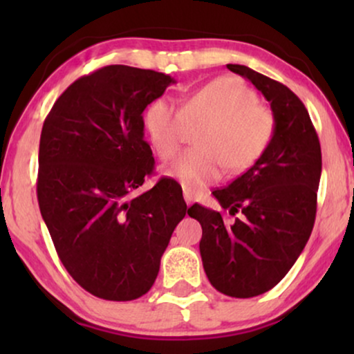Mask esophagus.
I'll use <instances>...</instances> for the list:
<instances>
[{
    "label": "esophagus",
    "mask_w": 354,
    "mask_h": 354,
    "mask_svg": "<svg viewBox=\"0 0 354 354\" xmlns=\"http://www.w3.org/2000/svg\"><path fill=\"white\" fill-rule=\"evenodd\" d=\"M183 198H185V203L188 206L193 203V193L190 190H187V188H183Z\"/></svg>",
    "instance_id": "esophagus-1"
}]
</instances>
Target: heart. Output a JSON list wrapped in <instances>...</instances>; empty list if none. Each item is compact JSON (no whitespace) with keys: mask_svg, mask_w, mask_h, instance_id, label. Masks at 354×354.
I'll return each mask as SVG.
<instances>
[{"mask_svg":"<svg viewBox=\"0 0 354 354\" xmlns=\"http://www.w3.org/2000/svg\"><path fill=\"white\" fill-rule=\"evenodd\" d=\"M203 125L198 147L185 149L164 166V174L193 193L217 180L229 167L248 169L272 138L274 118L250 86L235 77H221L188 95L177 109L159 98L148 104L143 127L162 159L171 158L185 137L187 125Z\"/></svg>","mask_w":354,"mask_h":354,"instance_id":"b5f03b06","label":"heart"}]
</instances>
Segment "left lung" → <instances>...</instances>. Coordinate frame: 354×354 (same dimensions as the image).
Here are the masks:
<instances>
[{
	"instance_id": "left-lung-1",
	"label": "left lung",
	"mask_w": 354,
	"mask_h": 354,
	"mask_svg": "<svg viewBox=\"0 0 354 354\" xmlns=\"http://www.w3.org/2000/svg\"><path fill=\"white\" fill-rule=\"evenodd\" d=\"M227 69L248 79L269 101L272 138L245 174L212 195L222 209L193 205L201 224L203 268L216 290L251 298L274 288L306 246L316 219L321 143L301 100L288 86L246 66ZM241 212L230 220L229 215Z\"/></svg>"
}]
</instances>
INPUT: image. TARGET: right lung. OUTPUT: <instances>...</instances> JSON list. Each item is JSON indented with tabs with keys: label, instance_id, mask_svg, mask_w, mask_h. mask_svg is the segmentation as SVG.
Instances as JSON below:
<instances>
[{
	"label": "right lung",
	"instance_id": "right-lung-1",
	"mask_svg": "<svg viewBox=\"0 0 354 354\" xmlns=\"http://www.w3.org/2000/svg\"><path fill=\"white\" fill-rule=\"evenodd\" d=\"M171 84L162 72L106 66L75 80L41 129V217L72 279L109 301L137 299L153 287L187 214L172 178L133 196L154 167L142 114Z\"/></svg>",
	"mask_w": 354,
	"mask_h": 354
}]
</instances>
